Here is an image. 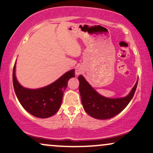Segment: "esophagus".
<instances>
[{"label": "esophagus", "instance_id": "obj_1", "mask_svg": "<svg viewBox=\"0 0 153 153\" xmlns=\"http://www.w3.org/2000/svg\"><path fill=\"white\" fill-rule=\"evenodd\" d=\"M80 73V71L79 70H75V74H76L77 75H79Z\"/></svg>", "mask_w": 153, "mask_h": 153}]
</instances>
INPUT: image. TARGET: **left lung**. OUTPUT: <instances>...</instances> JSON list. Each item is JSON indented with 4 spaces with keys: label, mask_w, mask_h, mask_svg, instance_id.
Instances as JSON below:
<instances>
[{
    "label": "left lung",
    "mask_w": 153,
    "mask_h": 153,
    "mask_svg": "<svg viewBox=\"0 0 153 153\" xmlns=\"http://www.w3.org/2000/svg\"><path fill=\"white\" fill-rule=\"evenodd\" d=\"M79 91L82 107L86 113L97 119H109L125 109L136 92L138 81L128 95L124 97L109 98L98 93L82 75H79Z\"/></svg>",
    "instance_id": "obj_1"
}]
</instances>
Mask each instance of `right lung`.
Returning a JSON list of instances; mask_svg holds the SVG:
<instances>
[{
	"mask_svg": "<svg viewBox=\"0 0 153 153\" xmlns=\"http://www.w3.org/2000/svg\"><path fill=\"white\" fill-rule=\"evenodd\" d=\"M16 62L13 72L14 90L23 108L34 117L45 119L55 114L61 107L63 92L68 81L75 77V70L68 71L53 82L37 89L27 88L21 85L15 75Z\"/></svg>",
	"mask_w": 153,
	"mask_h": 153,
	"instance_id": "add662e5",
	"label": "right lung"
}]
</instances>
